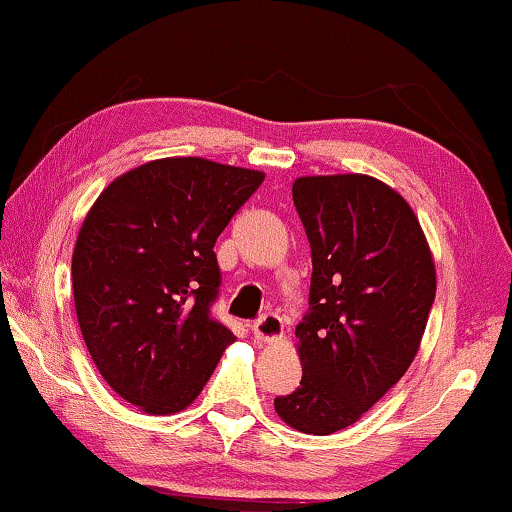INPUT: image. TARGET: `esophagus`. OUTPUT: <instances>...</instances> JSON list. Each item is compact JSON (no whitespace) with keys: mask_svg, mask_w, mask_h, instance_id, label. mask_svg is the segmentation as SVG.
Here are the masks:
<instances>
[{"mask_svg":"<svg viewBox=\"0 0 512 512\" xmlns=\"http://www.w3.org/2000/svg\"><path fill=\"white\" fill-rule=\"evenodd\" d=\"M253 335L257 342H273L282 335V319L278 314L266 312L253 323Z\"/></svg>","mask_w":512,"mask_h":512,"instance_id":"34e87169","label":"esophagus"}]
</instances>
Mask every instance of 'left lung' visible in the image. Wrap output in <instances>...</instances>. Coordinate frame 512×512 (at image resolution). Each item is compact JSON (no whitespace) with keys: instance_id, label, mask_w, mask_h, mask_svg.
Wrapping results in <instances>:
<instances>
[{"instance_id":"obj_1","label":"left lung","mask_w":512,"mask_h":512,"mask_svg":"<svg viewBox=\"0 0 512 512\" xmlns=\"http://www.w3.org/2000/svg\"><path fill=\"white\" fill-rule=\"evenodd\" d=\"M312 250L310 307L296 326L303 378L275 399L291 428L330 435L358 421L415 360L435 264L408 202L369 175L298 177Z\"/></svg>"}]
</instances>
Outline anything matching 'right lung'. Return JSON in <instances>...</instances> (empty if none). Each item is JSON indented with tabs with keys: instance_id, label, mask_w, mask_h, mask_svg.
I'll use <instances>...</instances> for the list:
<instances>
[{
	"instance_id": "right-lung-1",
	"label": "right lung",
	"mask_w": 512,
	"mask_h": 512,
	"mask_svg": "<svg viewBox=\"0 0 512 512\" xmlns=\"http://www.w3.org/2000/svg\"><path fill=\"white\" fill-rule=\"evenodd\" d=\"M262 182L257 170L198 157L157 159L113 180L81 225V335L113 392L150 415L184 410L234 342L212 316L214 243Z\"/></svg>"
}]
</instances>
